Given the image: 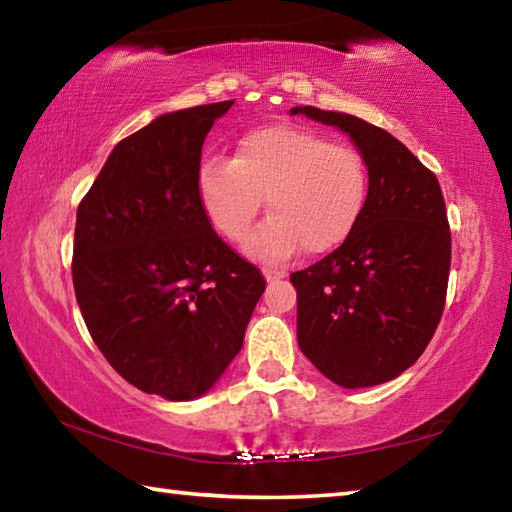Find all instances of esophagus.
<instances>
[{
  "mask_svg": "<svg viewBox=\"0 0 512 512\" xmlns=\"http://www.w3.org/2000/svg\"><path fill=\"white\" fill-rule=\"evenodd\" d=\"M264 277L268 282H275V280H282V277H287V273L277 271V268H271V266H264Z\"/></svg>",
  "mask_w": 512,
  "mask_h": 512,
  "instance_id": "34e87169",
  "label": "esophagus"
}]
</instances>
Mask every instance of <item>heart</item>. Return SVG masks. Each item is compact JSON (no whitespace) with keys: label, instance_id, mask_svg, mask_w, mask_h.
Segmentation results:
<instances>
[{"label":"heart","instance_id":"1","mask_svg":"<svg viewBox=\"0 0 512 512\" xmlns=\"http://www.w3.org/2000/svg\"><path fill=\"white\" fill-rule=\"evenodd\" d=\"M207 216L228 241H241L262 212L273 214L246 241L268 264L305 248L323 255L357 228L370 196L368 162L359 149L296 124L246 133L232 160L207 158L198 171Z\"/></svg>","mask_w":512,"mask_h":512}]
</instances>
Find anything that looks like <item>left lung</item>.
<instances>
[{
	"instance_id": "8db88e82",
	"label": "left lung",
	"mask_w": 512,
	"mask_h": 512,
	"mask_svg": "<svg viewBox=\"0 0 512 512\" xmlns=\"http://www.w3.org/2000/svg\"><path fill=\"white\" fill-rule=\"evenodd\" d=\"M291 112L348 133L370 171L368 205L352 235L291 273L298 345L334 384H384L420 359L443 316L452 264L443 192L384 128L314 106Z\"/></svg>"
}]
</instances>
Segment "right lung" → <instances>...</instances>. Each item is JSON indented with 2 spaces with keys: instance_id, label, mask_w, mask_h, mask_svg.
<instances>
[{
  "instance_id": "1",
  "label": "right lung",
  "mask_w": 512,
  "mask_h": 512,
  "mask_svg": "<svg viewBox=\"0 0 512 512\" xmlns=\"http://www.w3.org/2000/svg\"><path fill=\"white\" fill-rule=\"evenodd\" d=\"M232 103L169 112L124 137L76 212L72 280L92 341L128 384L167 400L210 391L266 289L198 192L203 142Z\"/></svg>"
}]
</instances>
